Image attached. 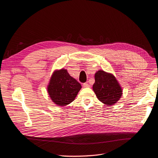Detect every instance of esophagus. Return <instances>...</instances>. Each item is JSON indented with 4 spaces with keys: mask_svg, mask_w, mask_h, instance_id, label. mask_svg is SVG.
I'll list each match as a JSON object with an SVG mask.
<instances>
[{
    "mask_svg": "<svg viewBox=\"0 0 158 158\" xmlns=\"http://www.w3.org/2000/svg\"><path fill=\"white\" fill-rule=\"evenodd\" d=\"M83 87H85V88H88V87H90V85L88 84V83H83Z\"/></svg>",
    "mask_w": 158,
    "mask_h": 158,
    "instance_id": "obj_1",
    "label": "esophagus"
}]
</instances>
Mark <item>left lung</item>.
I'll return each mask as SVG.
<instances>
[{"label":"left lung","instance_id":"obj_1","mask_svg":"<svg viewBox=\"0 0 158 158\" xmlns=\"http://www.w3.org/2000/svg\"><path fill=\"white\" fill-rule=\"evenodd\" d=\"M93 90L98 99L108 106L115 104L122 97L123 89L113 74L103 70L96 72Z\"/></svg>","mask_w":158,"mask_h":158}]
</instances>
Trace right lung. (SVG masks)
<instances>
[{
    "label": "right lung",
    "mask_w": 158,
    "mask_h": 158,
    "mask_svg": "<svg viewBox=\"0 0 158 158\" xmlns=\"http://www.w3.org/2000/svg\"><path fill=\"white\" fill-rule=\"evenodd\" d=\"M81 89L80 83L64 68L53 72L47 86L49 97L55 105L59 106L71 103Z\"/></svg>",
    "instance_id": "obj_1"
}]
</instances>
